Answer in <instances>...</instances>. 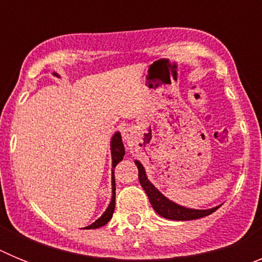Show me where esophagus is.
<instances>
[{
	"label": "esophagus",
	"mask_w": 262,
	"mask_h": 262,
	"mask_svg": "<svg viewBox=\"0 0 262 262\" xmlns=\"http://www.w3.org/2000/svg\"><path fill=\"white\" fill-rule=\"evenodd\" d=\"M122 135H123V138L127 140V139H129V136H131V131H129L128 128L122 129Z\"/></svg>",
	"instance_id": "34e87169"
}]
</instances>
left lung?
Returning a JSON list of instances; mask_svg holds the SVG:
<instances>
[{
	"mask_svg": "<svg viewBox=\"0 0 262 262\" xmlns=\"http://www.w3.org/2000/svg\"><path fill=\"white\" fill-rule=\"evenodd\" d=\"M135 164L138 166L139 170V181L140 185L147 193L148 200L151 202L152 207L155 211L159 215L166 219H172V221H193V219H200V217L207 216V215L212 214L215 210L219 209V206H215L212 209H190V207H185V206L178 205V203L173 202L169 198H166L161 191L152 184L147 177L145 169L143 164L138 160H135Z\"/></svg>",
	"mask_w": 262,
	"mask_h": 262,
	"instance_id": "8db88e82",
	"label": "left lung"
}]
</instances>
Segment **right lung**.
Wrapping results in <instances>:
<instances>
[{
	"instance_id": "add662e5",
	"label": "right lung",
	"mask_w": 262,
	"mask_h": 262,
	"mask_svg": "<svg viewBox=\"0 0 262 262\" xmlns=\"http://www.w3.org/2000/svg\"><path fill=\"white\" fill-rule=\"evenodd\" d=\"M55 75L57 76V73H55ZM110 151H111V160H113V164H111V166H113V174H111V193H113V195H111V201H110V203H108L106 211L103 212V214L101 215V216H99L96 222H94V223H92L90 226L85 227L86 230H92V228H99V227L105 226V224L108 223V221H110L111 217H113V214H114V209H115L114 168L118 165V163H119V161H122V160H123L124 154H126V151H124L123 142H122V136H120V133H118V131L117 133H114V135L111 136Z\"/></svg>"
}]
</instances>
